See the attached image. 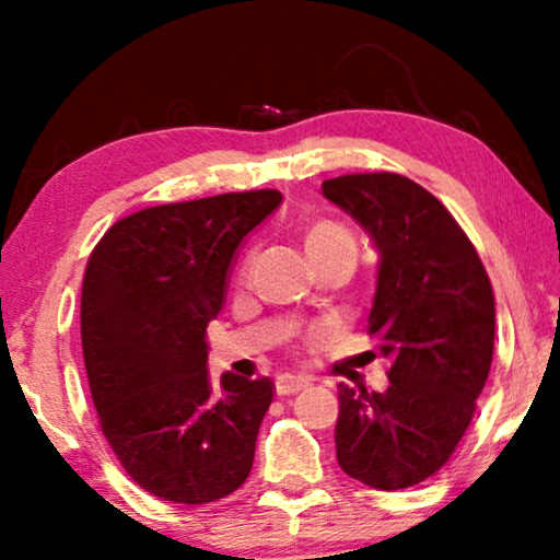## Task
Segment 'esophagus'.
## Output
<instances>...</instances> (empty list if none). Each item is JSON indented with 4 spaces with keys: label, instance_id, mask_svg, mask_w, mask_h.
I'll use <instances>...</instances> for the list:
<instances>
[{
    "label": "esophagus",
    "instance_id": "esophagus-1",
    "mask_svg": "<svg viewBox=\"0 0 560 560\" xmlns=\"http://www.w3.org/2000/svg\"><path fill=\"white\" fill-rule=\"evenodd\" d=\"M308 387V377L303 375H281L277 377V395H293Z\"/></svg>",
    "mask_w": 560,
    "mask_h": 560
}]
</instances>
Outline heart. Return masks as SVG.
Masks as SVG:
<instances>
[{
    "instance_id": "b5f03b06",
    "label": "heart",
    "mask_w": 560,
    "mask_h": 560,
    "mask_svg": "<svg viewBox=\"0 0 560 560\" xmlns=\"http://www.w3.org/2000/svg\"><path fill=\"white\" fill-rule=\"evenodd\" d=\"M303 246H306V254L314 267L330 259H355L358 254L355 236L350 234L343 224H338L334 220H318L314 224H308L306 232H303ZM249 269L252 259H246L244 273Z\"/></svg>"
}]
</instances>
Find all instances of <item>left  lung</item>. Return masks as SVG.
Here are the masks:
<instances>
[{
	"instance_id": "1",
	"label": "left lung",
	"mask_w": 560,
	"mask_h": 560,
	"mask_svg": "<svg viewBox=\"0 0 560 560\" xmlns=\"http://www.w3.org/2000/svg\"><path fill=\"white\" fill-rule=\"evenodd\" d=\"M324 197L377 252L368 334L390 358L383 393L338 385L340 469L383 491L432 477L467 432L494 355V293L438 197L395 173L343 175Z\"/></svg>"
}]
</instances>
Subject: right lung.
<instances>
[{
	"mask_svg": "<svg viewBox=\"0 0 560 560\" xmlns=\"http://www.w3.org/2000/svg\"><path fill=\"white\" fill-rule=\"evenodd\" d=\"M277 189L148 207L93 249L81 291V343L101 430L138 487L207 504L249 477L271 377L207 371L236 249L281 205Z\"/></svg>",
	"mask_w": 560,
	"mask_h": 560,
	"instance_id": "1",
	"label": "right lung"
}]
</instances>
